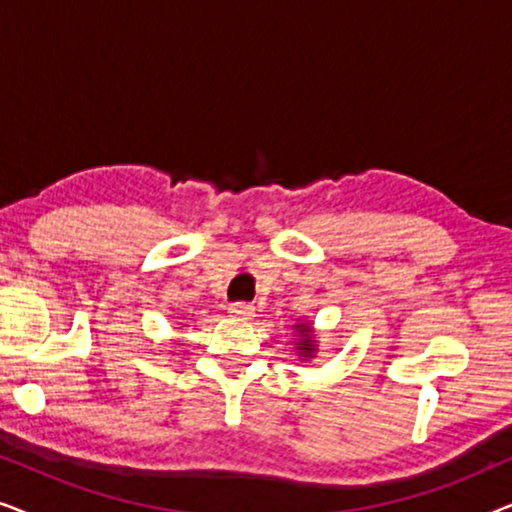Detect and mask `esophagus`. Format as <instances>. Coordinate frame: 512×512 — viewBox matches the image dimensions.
<instances>
[{
    "mask_svg": "<svg viewBox=\"0 0 512 512\" xmlns=\"http://www.w3.org/2000/svg\"><path fill=\"white\" fill-rule=\"evenodd\" d=\"M228 312H230V317H235V319H249V317H254L256 307L249 303H233L228 307Z\"/></svg>",
    "mask_w": 512,
    "mask_h": 512,
    "instance_id": "34e87169",
    "label": "esophagus"
}]
</instances>
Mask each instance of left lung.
Masks as SVG:
<instances>
[{
  "label": "left lung",
  "mask_w": 512,
  "mask_h": 512,
  "mask_svg": "<svg viewBox=\"0 0 512 512\" xmlns=\"http://www.w3.org/2000/svg\"><path fill=\"white\" fill-rule=\"evenodd\" d=\"M300 328V335H303V342H300V352H303V356H312L314 352V345H312V331L307 326H298Z\"/></svg>",
  "instance_id": "left-lung-1"
}]
</instances>
